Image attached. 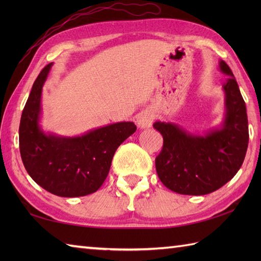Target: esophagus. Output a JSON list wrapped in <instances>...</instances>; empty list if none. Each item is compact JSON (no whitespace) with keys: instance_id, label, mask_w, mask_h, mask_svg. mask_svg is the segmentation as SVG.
Instances as JSON below:
<instances>
[{"instance_id":"34e87169","label":"esophagus","mask_w":261,"mask_h":261,"mask_svg":"<svg viewBox=\"0 0 261 261\" xmlns=\"http://www.w3.org/2000/svg\"><path fill=\"white\" fill-rule=\"evenodd\" d=\"M154 116L152 112L148 110L141 111L140 113H138L136 116V123L140 127V129H146V127H150L152 124V121Z\"/></svg>"}]
</instances>
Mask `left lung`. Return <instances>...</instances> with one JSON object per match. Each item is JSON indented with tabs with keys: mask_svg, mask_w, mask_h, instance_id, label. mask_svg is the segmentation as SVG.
I'll return each instance as SVG.
<instances>
[{
	"mask_svg": "<svg viewBox=\"0 0 261 261\" xmlns=\"http://www.w3.org/2000/svg\"><path fill=\"white\" fill-rule=\"evenodd\" d=\"M220 69L228 76L223 84L225 116L220 129L192 135L170 122L157 121L153 127L163 136V149L156 157L159 179L182 195H205L233 178L245 160L248 142L246 103L233 73L224 60Z\"/></svg>",
	"mask_w": 261,
	"mask_h": 261,
	"instance_id": "obj_1",
	"label": "left lung"
}]
</instances>
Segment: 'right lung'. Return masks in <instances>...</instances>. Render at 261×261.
I'll list each match as a JSON object with an SVG mask.
<instances>
[{
	"label": "right lung",
	"mask_w": 261,
	"mask_h": 261,
	"mask_svg": "<svg viewBox=\"0 0 261 261\" xmlns=\"http://www.w3.org/2000/svg\"><path fill=\"white\" fill-rule=\"evenodd\" d=\"M51 66L48 64L38 75L22 111L21 158L28 174L46 191L62 197L85 196L102 186L115 150L137 126L134 122H119L81 137L46 135L39 121L42 86Z\"/></svg>",
	"instance_id": "right-lung-1"
}]
</instances>
